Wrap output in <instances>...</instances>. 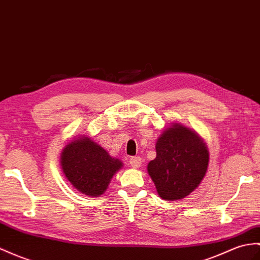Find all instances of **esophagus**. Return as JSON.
<instances>
[{
    "label": "esophagus",
    "mask_w": 260,
    "mask_h": 260,
    "mask_svg": "<svg viewBox=\"0 0 260 260\" xmlns=\"http://www.w3.org/2000/svg\"><path fill=\"white\" fill-rule=\"evenodd\" d=\"M129 164L133 168H140L142 165V158L140 156H134L129 159Z\"/></svg>",
    "instance_id": "34e87169"
}]
</instances>
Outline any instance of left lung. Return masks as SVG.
<instances>
[{"label":"left lung","instance_id":"1","mask_svg":"<svg viewBox=\"0 0 260 260\" xmlns=\"http://www.w3.org/2000/svg\"><path fill=\"white\" fill-rule=\"evenodd\" d=\"M156 158L147 165L159 197L178 201L188 196L206 175L209 152L196 132L174 123L156 142Z\"/></svg>","mask_w":260,"mask_h":260}]
</instances>
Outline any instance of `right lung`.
Segmentation results:
<instances>
[{
    "mask_svg": "<svg viewBox=\"0 0 260 260\" xmlns=\"http://www.w3.org/2000/svg\"><path fill=\"white\" fill-rule=\"evenodd\" d=\"M61 166L65 177L82 194L99 197L123 162L113 158L106 150L87 136L72 141L63 148Z\"/></svg>",
    "mask_w": 260,
    "mask_h": 260,
    "instance_id": "obj_1",
    "label": "right lung"
}]
</instances>
